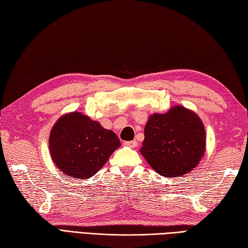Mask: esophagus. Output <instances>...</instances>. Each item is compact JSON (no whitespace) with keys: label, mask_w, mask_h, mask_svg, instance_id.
Segmentation results:
<instances>
[{"label":"esophagus","mask_w":248,"mask_h":248,"mask_svg":"<svg viewBox=\"0 0 248 248\" xmlns=\"http://www.w3.org/2000/svg\"><path fill=\"white\" fill-rule=\"evenodd\" d=\"M124 145L130 147V148H135L138 146V141L136 140H129V141H124Z\"/></svg>","instance_id":"obj_1"}]
</instances>
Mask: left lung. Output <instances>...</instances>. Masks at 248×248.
Returning <instances> with one entry per match:
<instances>
[{
  "instance_id": "obj_1",
  "label": "left lung",
  "mask_w": 248,
  "mask_h": 248,
  "mask_svg": "<svg viewBox=\"0 0 248 248\" xmlns=\"http://www.w3.org/2000/svg\"><path fill=\"white\" fill-rule=\"evenodd\" d=\"M140 149L147 163L161 176L180 177L192 171L205 151V130L199 116L181 105L165 114L149 116Z\"/></svg>"
}]
</instances>
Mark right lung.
<instances>
[{
	"label": "right lung",
	"mask_w": 248,
	"mask_h": 248,
	"mask_svg": "<svg viewBox=\"0 0 248 248\" xmlns=\"http://www.w3.org/2000/svg\"><path fill=\"white\" fill-rule=\"evenodd\" d=\"M120 146L113 131L78 112L61 116L49 138L50 155L56 167L80 180L96 175Z\"/></svg>",
	"instance_id": "add662e5"
}]
</instances>
